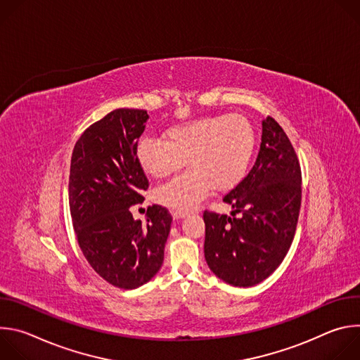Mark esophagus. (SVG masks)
<instances>
[{"instance_id": "1", "label": "esophagus", "mask_w": 360, "mask_h": 360, "mask_svg": "<svg viewBox=\"0 0 360 360\" xmlns=\"http://www.w3.org/2000/svg\"><path fill=\"white\" fill-rule=\"evenodd\" d=\"M188 214L186 212H184V211H172V217H174V219H182V218H185Z\"/></svg>"}]
</instances>
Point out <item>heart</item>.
<instances>
[{
	"label": "heart",
	"mask_w": 360,
	"mask_h": 360,
	"mask_svg": "<svg viewBox=\"0 0 360 360\" xmlns=\"http://www.w3.org/2000/svg\"><path fill=\"white\" fill-rule=\"evenodd\" d=\"M167 141L142 138L135 149L141 169L152 178H167L186 160L191 171L158 186L153 199L176 211H191L215 191H229L245 176L256 135L248 118L239 114L203 117L169 127Z\"/></svg>",
	"instance_id": "obj_1"
}]
</instances>
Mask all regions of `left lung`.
I'll return each mask as SVG.
<instances>
[{
	"mask_svg": "<svg viewBox=\"0 0 360 360\" xmlns=\"http://www.w3.org/2000/svg\"><path fill=\"white\" fill-rule=\"evenodd\" d=\"M300 184L296 152L282 127L268 117L255 165L224 196L232 217L203 212L205 261L219 279L249 288L275 272L295 236Z\"/></svg>",
	"mask_w": 360,
	"mask_h": 360,
	"instance_id": "1",
	"label": "left lung"
}]
</instances>
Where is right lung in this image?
Returning a JSON list of instances; mask_svg holds the SVG:
<instances>
[{"label": "right lung", "mask_w": 360, "mask_h": 360, "mask_svg": "<svg viewBox=\"0 0 360 360\" xmlns=\"http://www.w3.org/2000/svg\"><path fill=\"white\" fill-rule=\"evenodd\" d=\"M148 118L143 110L110 112L84 131L71 157L70 210L79 248L92 269L121 289L158 274L172 222L160 205L148 208L145 222L129 211L149 185L135 155Z\"/></svg>", "instance_id": "right-lung-1"}]
</instances>
